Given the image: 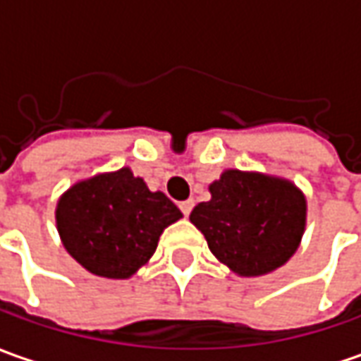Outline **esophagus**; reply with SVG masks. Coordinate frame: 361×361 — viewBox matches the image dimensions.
<instances>
[{
  "mask_svg": "<svg viewBox=\"0 0 361 361\" xmlns=\"http://www.w3.org/2000/svg\"><path fill=\"white\" fill-rule=\"evenodd\" d=\"M180 209H181V213H183V215L188 217V215H190V213H191V209H193V200L181 201V203H180Z\"/></svg>",
  "mask_w": 361,
  "mask_h": 361,
  "instance_id": "1",
  "label": "esophagus"
}]
</instances>
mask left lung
<instances>
[{"label": "left lung", "instance_id": "left-lung-1", "mask_svg": "<svg viewBox=\"0 0 361 361\" xmlns=\"http://www.w3.org/2000/svg\"><path fill=\"white\" fill-rule=\"evenodd\" d=\"M212 200L190 219L209 251L243 276H259L284 264L302 239L306 201L290 181L229 170L209 185Z\"/></svg>", "mask_w": 361, "mask_h": 361}]
</instances>
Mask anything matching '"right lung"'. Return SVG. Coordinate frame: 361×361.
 <instances>
[{
	"mask_svg": "<svg viewBox=\"0 0 361 361\" xmlns=\"http://www.w3.org/2000/svg\"><path fill=\"white\" fill-rule=\"evenodd\" d=\"M180 217L161 191H149L128 168L73 185L57 207L68 255L106 279H128L148 263L161 231Z\"/></svg>",
	"mask_w": 361,
	"mask_h": 361,
	"instance_id": "1",
	"label": "right lung"
}]
</instances>
